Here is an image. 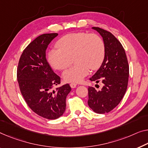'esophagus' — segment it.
<instances>
[{
	"label": "esophagus",
	"instance_id": "1",
	"mask_svg": "<svg viewBox=\"0 0 148 148\" xmlns=\"http://www.w3.org/2000/svg\"><path fill=\"white\" fill-rule=\"evenodd\" d=\"M70 87H71L72 88H76V86H77V84L76 83H70Z\"/></svg>",
	"mask_w": 148,
	"mask_h": 148
}]
</instances>
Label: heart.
Segmentation results:
<instances>
[{
	"mask_svg": "<svg viewBox=\"0 0 148 148\" xmlns=\"http://www.w3.org/2000/svg\"><path fill=\"white\" fill-rule=\"evenodd\" d=\"M58 49L50 50L48 61L56 70L67 68L74 58L75 64L63 73L68 82H80L89 73L102 65L105 57V44L96 34L86 32L70 33L62 37L56 42Z\"/></svg>",
	"mask_w": 148,
	"mask_h": 148,
	"instance_id": "1",
	"label": "heart"
}]
</instances>
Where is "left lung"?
Returning <instances> with one entry per match:
<instances>
[{
	"instance_id": "obj_1",
	"label": "left lung",
	"mask_w": 148,
	"mask_h": 148,
	"mask_svg": "<svg viewBox=\"0 0 148 148\" xmlns=\"http://www.w3.org/2000/svg\"><path fill=\"white\" fill-rule=\"evenodd\" d=\"M102 36L105 44V57L101 66L90 80L103 84L100 90L88 87V104L98 114L108 113L119 104L126 92L129 65L124 48L111 32L92 27Z\"/></svg>"
}]
</instances>
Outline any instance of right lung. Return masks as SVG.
Returning a JSON list of instances; mask_svg holds the SVG:
<instances>
[{
    "mask_svg": "<svg viewBox=\"0 0 148 148\" xmlns=\"http://www.w3.org/2000/svg\"><path fill=\"white\" fill-rule=\"evenodd\" d=\"M57 36V33H50L35 38L24 50L17 68V80L25 102L34 113L48 120L62 116L66 98L71 91L68 84L52 90L60 84V78L46 60V50Z\"/></svg>",
    "mask_w": 148,
    "mask_h": 148,
    "instance_id": "obj_1",
    "label": "right lung"
}]
</instances>
